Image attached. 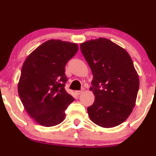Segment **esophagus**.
<instances>
[{
    "mask_svg": "<svg viewBox=\"0 0 156 156\" xmlns=\"http://www.w3.org/2000/svg\"><path fill=\"white\" fill-rule=\"evenodd\" d=\"M83 92V90H78V91H76V94H77V95H79V94H81V93Z\"/></svg>",
    "mask_w": 156,
    "mask_h": 156,
    "instance_id": "esophagus-1",
    "label": "esophagus"
}]
</instances>
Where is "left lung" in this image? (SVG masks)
<instances>
[{
  "mask_svg": "<svg viewBox=\"0 0 156 156\" xmlns=\"http://www.w3.org/2000/svg\"><path fill=\"white\" fill-rule=\"evenodd\" d=\"M80 48L93 74L94 102L87 108L89 118L103 128L120 125L131 114L139 88L133 61L125 50L105 38L87 41Z\"/></svg>",
  "mask_w": 156,
  "mask_h": 156,
  "instance_id": "obj_1",
  "label": "left lung"
}]
</instances>
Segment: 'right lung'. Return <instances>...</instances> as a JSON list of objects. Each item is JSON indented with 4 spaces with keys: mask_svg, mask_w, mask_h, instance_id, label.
Instances as JSON below:
<instances>
[{
    "mask_svg": "<svg viewBox=\"0 0 156 156\" xmlns=\"http://www.w3.org/2000/svg\"><path fill=\"white\" fill-rule=\"evenodd\" d=\"M78 50L76 43L51 39L23 63L18 94L28 114L41 125L51 127L63 122L65 110L74 101L64 89L65 66Z\"/></svg>",
    "mask_w": 156,
    "mask_h": 156,
    "instance_id": "1",
    "label": "right lung"
}]
</instances>
